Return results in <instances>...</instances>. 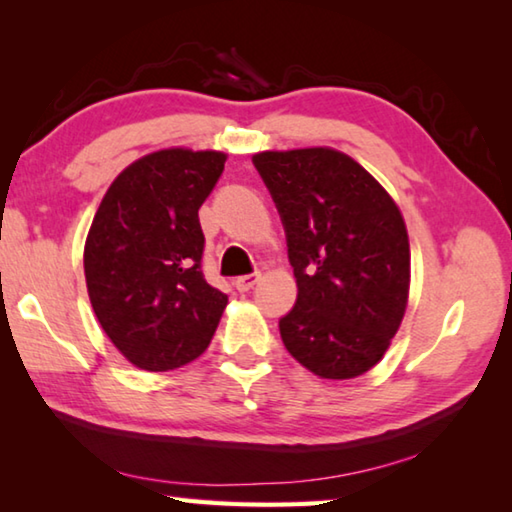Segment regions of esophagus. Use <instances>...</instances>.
I'll use <instances>...</instances> for the list:
<instances>
[{"label":"esophagus","instance_id":"1","mask_svg":"<svg viewBox=\"0 0 512 512\" xmlns=\"http://www.w3.org/2000/svg\"><path fill=\"white\" fill-rule=\"evenodd\" d=\"M259 273H250V275H241V277H237L235 280V287L241 291V293H246V291H250L255 287V284L259 282Z\"/></svg>","mask_w":512,"mask_h":512}]
</instances>
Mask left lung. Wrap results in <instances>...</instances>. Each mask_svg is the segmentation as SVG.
<instances>
[{"mask_svg": "<svg viewBox=\"0 0 512 512\" xmlns=\"http://www.w3.org/2000/svg\"><path fill=\"white\" fill-rule=\"evenodd\" d=\"M253 162L287 232L298 300L280 320L284 348L320 379L377 366L402 325L411 246L393 196L329 146L262 151Z\"/></svg>", "mask_w": 512, "mask_h": 512, "instance_id": "obj_1", "label": "left lung"}]
</instances>
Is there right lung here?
I'll list each match as a JSON object with an SVG mask.
<instances>
[{"label":"right lung","mask_w":512,"mask_h":512,"mask_svg":"<svg viewBox=\"0 0 512 512\" xmlns=\"http://www.w3.org/2000/svg\"><path fill=\"white\" fill-rule=\"evenodd\" d=\"M228 155L153 151L119 173L83 250L94 314L135 368L164 372L201 357L228 296L205 282L198 210Z\"/></svg>","instance_id":"obj_1"}]
</instances>
